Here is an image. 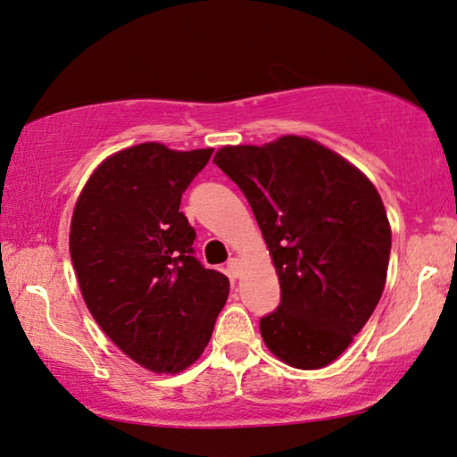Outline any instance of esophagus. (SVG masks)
Instances as JSON below:
<instances>
[{
    "label": "esophagus",
    "mask_w": 457,
    "mask_h": 457,
    "mask_svg": "<svg viewBox=\"0 0 457 457\" xmlns=\"http://www.w3.org/2000/svg\"><path fill=\"white\" fill-rule=\"evenodd\" d=\"M240 267H242L240 258H229V262H228V272H229V277H234V278L240 277Z\"/></svg>",
    "instance_id": "esophagus-1"
}]
</instances>
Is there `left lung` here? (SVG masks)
<instances>
[{"label":"left lung","mask_w":457,"mask_h":457,"mask_svg":"<svg viewBox=\"0 0 457 457\" xmlns=\"http://www.w3.org/2000/svg\"><path fill=\"white\" fill-rule=\"evenodd\" d=\"M213 162L246 196L281 283L261 318L269 351L297 370L332 363L381 297L392 231L367 176L308 137L221 147Z\"/></svg>","instance_id":"8db88e82"}]
</instances>
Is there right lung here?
Returning a JSON list of instances; mask_svg holds the SVG:
<instances>
[{
  "mask_svg": "<svg viewBox=\"0 0 457 457\" xmlns=\"http://www.w3.org/2000/svg\"><path fill=\"white\" fill-rule=\"evenodd\" d=\"M213 149L139 143L86 182L70 252L84 302L125 355L155 373L187 370L205 351L229 294L220 270L195 258L182 193Z\"/></svg>",
  "mask_w": 457,
  "mask_h": 457,
  "instance_id": "right-lung-1",
  "label": "right lung"
}]
</instances>
